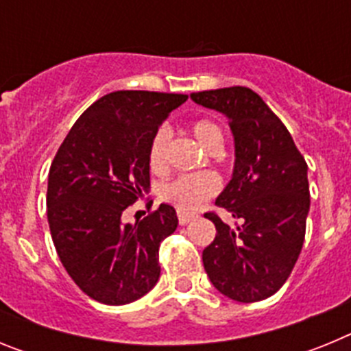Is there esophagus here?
<instances>
[{
  "instance_id": "esophagus-1",
  "label": "esophagus",
  "mask_w": 351,
  "mask_h": 351,
  "mask_svg": "<svg viewBox=\"0 0 351 351\" xmlns=\"http://www.w3.org/2000/svg\"><path fill=\"white\" fill-rule=\"evenodd\" d=\"M178 218L181 225H186V223H190L191 219L195 218L193 213H184V210H178Z\"/></svg>"
}]
</instances>
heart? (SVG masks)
<instances>
[{
    "instance_id": "1",
    "label": "heart",
    "mask_w": 351,
    "mask_h": 351,
    "mask_svg": "<svg viewBox=\"0 0 351 351\" xmlns=\"http://www.w3.org/2000/svg\"><path fill=\"white\" fill-rule=\"evenodd\" d=\"M191 132H193V137L197 138V142L204 149H207L216 141H223L221 130H219L218 125H214L213 121H197L191 126ZM167 142H169V130L165 126H161L154 132L147 151L149 167L153 170L163 167ZM216 191H218V179L207 172H197L184 173V176H179V178L165 182L160 188V197L165 202L178 206L179 209L191 210L197 209L198 206H202L207 198L213 197Z\"/></svg>"
}]
</instances>
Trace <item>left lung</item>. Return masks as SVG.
<instances>
[{"label": "left lung", "instance_id": "left-lung-1", "mask_svg": "<svg viewBox=\"0 0 351 351\" xmlns=\"http://www.w3.org/2000/svg\"><path fill=\"white\" fill-rule=\"evenodd\" d=\"M190 98L223 114L234 137L232 178L216 206L237 223L206 214L218 234L204 250V269L225 297L258 302L283 287L302 250L308 165L283 123L250 88L191 93Z\"/></svg>", "mask_w": 351, "mask_h": 351}]
</instances>
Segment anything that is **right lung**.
<instances>
[{"label": "right lung", "mask_w": 351, "mask_h": 351, "mask_svg": "<svg viewBox=\"0 0 351 351\" xmlns=\"http://www.w3.org/2000/svg\"><path fill=\"white\" fill-rule=\"evenodd\" d=\"M186 95L114 91L77 119L49 170L47 219L63 267L91 299L123 306L160 280L158 250L178 228L169 204L137 223L123 210L149 188L154 132Z\"/></svg>", "instance_id": "add662e5"}]
</instances>
